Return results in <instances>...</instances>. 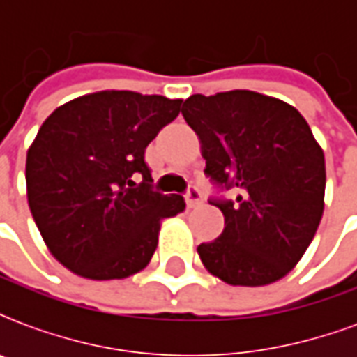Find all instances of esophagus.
<instances>
[{
  "label": "esophagus",
  "mask_w": 357,
  "mask_h": 357,
  "mask_svg": "<svg viewBox=\"0 0 357 357\" xmlns=\"http://www.w3.org/2000/svg\"><path fill=\"white\" fill-rule=\"evenodd\" d=\"M202 200H204V196H202L200 189H198L196 185H189V189H187V192H185V202H187V207L200 206Z\"/></svg>",
  "instance_id": "obj_1"
}]
</instances>
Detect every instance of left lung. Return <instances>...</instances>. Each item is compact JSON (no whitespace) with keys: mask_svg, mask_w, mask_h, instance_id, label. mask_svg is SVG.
I'll return each instance as SVG.
<instances>
[{"mask_svg":"<svg viewBox=\"0 0 357 357\" xmlns=\"http://www.w3.org/2000/svg\"><path fill=\"white\" fill-rule=\"evenodd\" d=\"M200 137L206 176L237 198L213 196L224 231L198 246L202 263L229 285L283 278L304 255L324 211L326 168L304 116L252 91L195 94L181 109Z\"/></svg>","mask_w":357,"mask_h":357,"instance_id":"1","label":"left lung"}]
</instances>
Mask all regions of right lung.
Wrapping results in <instances>:
<instances>
[{"mask_svg":"<svg viewBox=\"0 0 357 357\" xmlns=\"http://www.w3.org/2000/svg\"><path fill=\"white\" fill-rule=\"evenodd\" d=\"M181 100L103 91L55 109L27 151L31 215L66 268L91 280L142 271L162 218L183 196L153 189L146 146L179 114Z\"/></svg>","mask_w":357,"mask_h":357,"instance_id":"obj_1","label":"right lung"}]
</instances>
